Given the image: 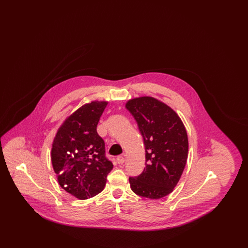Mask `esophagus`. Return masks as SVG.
Masks as SVG:
<instances>
[{"mask_svg": "<svg viewBox=\"0 0 248 248\" xmlns=\"http://www.w3.org/2000/svg\"><path fill=\"white\" fill-rule=\"evenodd\" d=\"M117 161H118L119 164H121V165H123L124 162H125V157H124V155H120L117 157Z\"/></svg>", "mask_w": 248, "mask_h": 248, "instance_id": "obj_1", "label": "esophagus"}]
</instances>
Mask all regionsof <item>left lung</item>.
<instances>
[{"label": "left lung", "mask_w": 248, "mask_h": 248, "mask_svg": "<svg viewBox=\"0 0 248 248\" xmlns=\"http://www.w3.org/2000/svg\"><path fill=\"white\" fill-rule=\"evenodd\" d=\"M125 108L138 123L146 152V166L139 177H129L138 195L160 199L177 186L188 159L186 128L177 112L153 96L128 100Z\"/></svg>", "instance_id": "8db88e82"}]
</instances>
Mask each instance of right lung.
I'll list each match as a JSON object with an SVG mask.
<instances>
[{
  "label": "right lung",
  "instance_id": "right-lung-1",
  "mask_svg": "<svg viewBox=\"0 0 248 248\" xmlns=\"http://www.w3.org/2000/svg\"><path fill=\"white\" fill-rule=\"evenodd\" d=\"M108 101L80 107L60 125L52 144L51 161L60 187L79 200L101 192L113 165L96 126Z\"/></svg>",
  "mask_w": 248,
  "mask_h": 248
}]
</instances>
